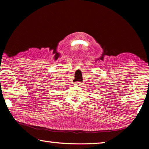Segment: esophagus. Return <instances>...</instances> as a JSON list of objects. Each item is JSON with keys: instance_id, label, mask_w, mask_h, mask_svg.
Listing matches in <instances>:
<instances>
[{"instance_id": "obj_1", "label": "esophagus", "mask_w": 149, "mask_h": 149, "mask_svg": "<svg viewBox=\"0 0 149 149\" xmlns=\"http://www.w3.org/2000/svg\"><path fill=\"white\" fill-rule=\"evenodd\" d=\"M75 85H77V86H79V85H81V83H80V82H76V83H75Z\"/></svg>"}]
</instances>
